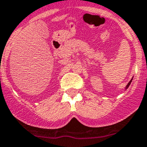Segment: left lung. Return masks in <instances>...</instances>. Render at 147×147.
Returning <instances> with one entry per match:
<instances>
[{
  "instance_id": "obj_1",
  "label": "left lung",
  "mask_w": 147,
  "mask_h": 147,
  "mask_svg": "<svg viewBox=\"0 0 147 147\" xmlns=\"http://www.w3.org/2000/svg\"><path fill=\"white\" fill-rule=\"evenodd\" d=\"M132 79H133V78H132ZM132 79H131V80H130V82H129V83H128L127 85V86H126V89H127V88L129 87V86H130V83H131V82H132Z\"/></svg>"
}]
</instances>
